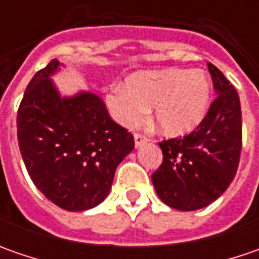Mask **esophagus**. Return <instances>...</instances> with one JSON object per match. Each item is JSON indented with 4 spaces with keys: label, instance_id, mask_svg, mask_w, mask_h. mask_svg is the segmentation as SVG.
<instances>
[{
    "label": "esophagus",
    "instance_id": "obj_1",
    "mask_svg": "<svg viewBox=\"0 0 259 259\" xmlns=\"http://www.w3.org/2000/svg\"><path fill=\"white\" fill-rule=\"evenodd\" d=\"M134 141H135V147H141L144 143L148 141V138H147L144 134H141V133H135Z\"/></svg>",
    "mask_w": 259,
    "mask_h": 259
}]
</instances>
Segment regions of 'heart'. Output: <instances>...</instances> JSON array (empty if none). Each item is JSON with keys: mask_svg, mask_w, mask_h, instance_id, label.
Wrapping results in <instances>:
<instances>
[{"mask_svg": "<svg viewBox=\"0 0 259 259\" xmlns=\"http://www.w3.org/2000/svg\"><path fill=\"white\" fill-rule=\"evenodd\" d=\"M207 77L192 69H165L130 76L124 86H112L105 102L116 122L138 125L153 108V122L170 137L192 131L204 118L210 101Z\"/></svg>", "mask_w": 259, "mask_h": 259, "instance_id": "obj_1", "label": "heart"}]
</instances>
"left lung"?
Here are the masks:
<instances>
[{
	"mask_svg": "<svg viewBox=\"0 0 259 259\" xmlns=\"http://www.w3.org/2000/svg\"><path fill=\"white\" fill-rule=\"evenodd\" d=\"M216 98L196 130L158 143L163 163L151 180L158 197L177 210L214 202L232 183L242 148L241 102L234 85L207 63Z\"/></svg>",
	"mask_w": 259,
	"mask_h": 259,
	"instance_id": "8db88e82",
	"label": "left lung"
}]
</instances>
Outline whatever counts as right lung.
<instances>
[{"label":"right lung","instance_id":"obj_1","mask_svg":"<svg viewBox=\"0 0 259 259\" xmlns=\"http://www.w3.org/2000/svg\"><path fill=\"white\" fill-rule=\"evenodd\" d=\"M57 67L52 60L27 85L17 112L18 147L35 187L59 207L80 212L108 196L134 137L109 116L99 96L60 98L50 80Z\"/></svg>","mask_w":259,"mask_h":259}]
</instances>
